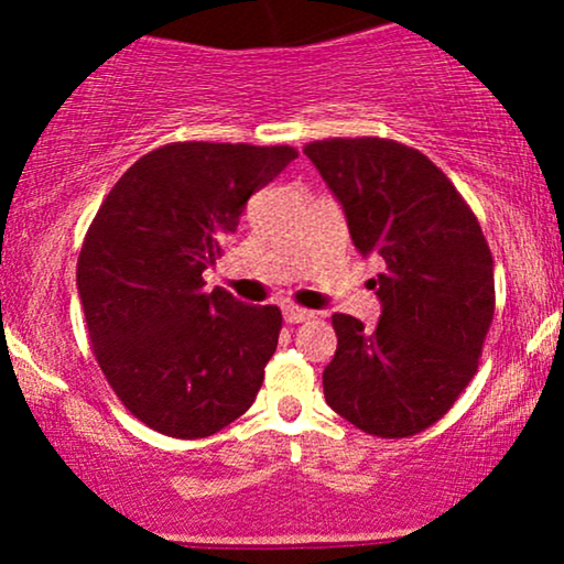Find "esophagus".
<instances>
[{"label":"esophagus","instance_id":"esophagus-1","mask_svg":"<svg viewBox=\"0 0 564 564\" xmlns=\"http://www.w3.org/2000/svg\"><path fill=\"white\" fill-rule=\"evenodd\" d=\"M313 318V310H304L300 304H283V321L286 323H304Z\"/></svg>","mask_w":564,"mask_h":564}]
</instances>
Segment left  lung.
Returning a JSON list of instances; mask_svg holds the SVG:
<instances>
[{
	"label": "left lung",
	"instance_id": "obj_1",
	"mask_svg": "<svg viewBox=\"0 0 564 564\" xmlns=\"http://www.w3.org/2000/svg\"><path fill=\"white\" fill-rule=\"evenodd\" d=\"M341 200L360 254L381 264L377 328L336 313L326 403L368 435L424 432L480 366L496 310L494 257L475 212L416 148L384 138L304 145Z\"/></svg>",
	"mask_w": 564,
	"mask_h": 564
}]
</instances>
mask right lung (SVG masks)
Wrapping results in <instances>:
<instances>
[{"label":"right lung","mask_w":564,"mask_h":564,"mask_svg":"<svg viewBox=\"0 0 564 564\" xmlns=\"http://www.w3.org/2000/svg\"><path fill=\"white\" fill-rule=\"evenodd\" d=\"M300 153L291 145L166 142L134 161L84 236L89 347L121 405L161 435L200 440L254 403L283 318L275 304L206 291L246 200Z\"/></svg>","instance_id":"add662e5"}]
</instances>
